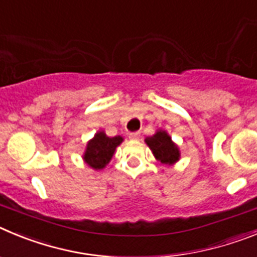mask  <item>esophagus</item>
Returning <instances> with one entry per match:
<instances>
[{
  "instance_id": "esophagus-1",
  "label": "esophagus",
  "mask_w": 257,
  "mask_h": 257,
  "mask_svg": "<svg viewBox=\"0 0 257 257\" xmlns=\"http://www.w3.org/2000/svg\"><path fill=\"white\" fill-rule=\"evenodd\" d=\"M140 134L139 133H130L128 134V138H130L131 140H138L139 139Z\"/></svg>"
}]
</instances>
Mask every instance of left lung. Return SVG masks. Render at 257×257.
<instances>
[{"label": "left lung", "instance_id": "left-lung-1", "mask_svg": "<svg viewBox=\"0 0 257 257\" xmlns=\"http://www.w3.org/2000/svg\"><path fill=\"white\" fill-rule=\"evenodd\" d=\"M145 143L151 151L153 152L156 160L160 161L163 165H174L180 158V151L178 145L171 140V136L165 130H157L153 136L145 139Z\"/></svg>", "mask_w": 257, "mask_h": 257}]
</instances>
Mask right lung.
<instances>
[{
  "label": "right lung",
  "instance_id": "add662e5",
  "mask_svg": "<svg viewBox=\"0 0 257 257\" xmlns=\"http://www.w3.org/2000/svg\"><path fill=\"white\" fill-rule=\"evenodd\" d=\"M122 142H123L122 136L118 135L114 138H109L104 131H99L86 145L83 161L94 170L104 169L109 161L112 160L115 148Z\"/></svg>",
  "mask_w": 257,
  "mask_h": 257
}]
</instances>
